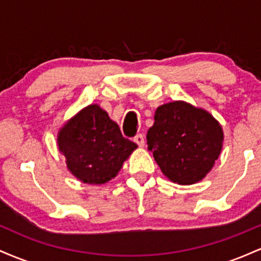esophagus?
I'll use <instances>...</instances> for the list:
<instances>
[{
    "label": "esophagus",
    "instance_id": "1",
    "mask_svg": "<svg viewBox=\"0 0 261 261\" xmlns=\"http://www.w3.org/2000/svg\"><path fill=\"white\" fill-rule=\"evenodd\" d=\"M134 141L137 143V145L140 146V147L145 146V137H143L142 134H137L136 136L134 137Z\"/></svg>",
    "mask_w": 261,
    "mask_h": 261
}]
</instances>
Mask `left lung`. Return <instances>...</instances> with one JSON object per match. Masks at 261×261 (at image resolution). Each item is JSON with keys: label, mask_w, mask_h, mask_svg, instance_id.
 Listing matches in <instances>:
<instances>
[{"label": "left lung", "mask_w": 261, "mask_h": 261, "mask_svg": "<svg viewBox=\"0 0 261 261\" xmlns=\"http://www.w3.org/2000/svg\"><path fill=\"white\" fill-rule=\"evenodd\" d=\"M222 141V127L214 116L184 101L158 107L147 131L148 151L163 174L181 185L205 178L221 153Z\"/></svg>", "instance_id": "left-lung-1"}]
</instances>
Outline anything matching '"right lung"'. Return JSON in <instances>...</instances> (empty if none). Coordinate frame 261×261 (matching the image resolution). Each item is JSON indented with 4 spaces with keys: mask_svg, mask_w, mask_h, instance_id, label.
Returning <instances> with one entry per match:
<instances>
[{
    "mask_svg": "<svg viewBox=\"0 0 261 261\" xmlns=\"http://www.w3.org/2000/svg\"><path fill=\"white\" fill-rule=\"evenodd\" d=\"M58 142L70 172L88 184L109 181L137 147L97 104L71 119L59 133Z\"/></svg>",
    "mask_w": 261,
    "mask_h": 261,
    "instance_id": "add662e5",
    "label": "right lung"
}]
</instances>
